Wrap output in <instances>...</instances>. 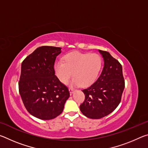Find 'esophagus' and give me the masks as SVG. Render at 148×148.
<instances>
[{"mask_svg":"<svg viewBox=\"0 0 148 148\" xmlns=\"http://www.w3.org/2000/svg\"><path fill=\"white\" fill-rule=\"evenodd\" d=\"M69 90V92H70V93H71V94L73 93V92H74V89H72V88H70Z\"/></svg>","mask_w":148,"mask_h":148,"instance_id":"obj_1","label":"esophagus"}]
</instances>
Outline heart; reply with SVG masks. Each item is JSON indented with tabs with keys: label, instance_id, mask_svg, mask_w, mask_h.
Returning <instances> with one entry per match:
<instances>
[{
	"label": "heart",
	"instance_id": "1",
	"mask_svg": "<svg viewBox=\"0 0 148 148\" xmlns=\"http://www.w3.org/2000/svg\"><path fill=\"white\" fill-rule=\"evenodd\" d=\"M103 60L97 53L72 51L64 55L63 62H56L55 71L62 84H67L72 76L73 86L87 87L94 83L101 71Z\"/></svg>",
	"mask_w": 148,
	"mask_h": 148
}]
</instances>
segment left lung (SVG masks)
<instances>
[{"label": "left lung", "instance_id": "obj_1", "mask_svg": "<svg viewBox=\"0 0 148 148\" xmlns=\"http://www.w3.org/2000/svg\"><path fill=\"white\" fill-rule=\"evenodd\" d=\"M104 68L96 82L82 90L86 96L79 106L82 113L91 119H101L112 113L121 102L125 88L122 66L108 51L99 49Z\"/></svg>", "mask_w": 148, "mask_h": 148}]
</instances>
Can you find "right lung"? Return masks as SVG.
Returning a JSON list of instances; mask_svg holds the SVG:
<instances>
[{
  "label": "right lung",
  "mask_w": 148,
  "mask_h": 148,
  "mask_svg": "<svg viewBox=\"0 0 148 148\" xmlns=\"http://www.w3.org/2000/svg\"><path fill=\"white\" fill-rule=\"evenodd\" d=\"M61 53V47L41 46L21 63L19 91L22 101L32 116L42 120L61 114L70 97L67 87L55 75V61Z\"/></svg>",
  "instance_id": "add662e5"
}]
</instances>
